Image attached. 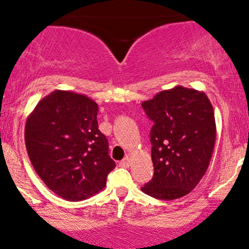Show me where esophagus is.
Instances as JSON below:
<instances>
[{
	"label": "esophagus",
	"instance_id": "1",
	"mask_svg": "<svg viewBox=\"0 0 249 249\" xmlns=\"http://www.w3.org/2000/svg\"><path fill=\"white\" fill-rule=\"evenodd\" d=\"M119 166H121V167H128V166H130V158L126 157V158L123 159V160L119 162Z\"/></svg>",
	"mask_w": 249,
	"mask_h": 249
}]
</instances>
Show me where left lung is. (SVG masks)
<instances>
[{
    "label": "left lung",
    "mask_w": 249,
    "mask_h": 249,
    "mask_svg": "<svg viewBox=\"0 0 249 249\" xmlns=\"http://www.w3.org/2000/svg\"><path fill=\"white\" fill-rule=\"evenodd\" d=\"M142 107L154 123L150 133L154 174L142 191L161 200L185 196L199 184L212 158L216 137L212 104L202 91L178 85Z\"/></svg>",
    "instance_id": "1"
}]
</instances>
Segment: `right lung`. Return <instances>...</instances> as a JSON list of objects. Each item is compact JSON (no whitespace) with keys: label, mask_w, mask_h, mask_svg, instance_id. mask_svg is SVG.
<instances>
[{"label":"right lung","mask_w":249,"mask_h":249,"mask_svg":"<svg viewBox=\"0 0 249 249\" xmlns=\"http://www.w3.org/2000/svg\"><path fill=\"white\" fill-rule=\"evenodd\" d=\"M98 105L84 95L55 90L28 117L25 146L31 164L57 196L79 201L98 193L116 167L98 130Z\"/></svg>","instance_id":"obj_1"}]
</instances>
